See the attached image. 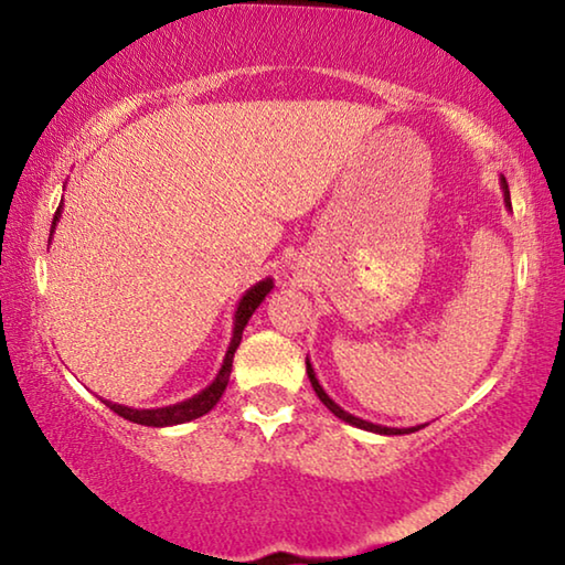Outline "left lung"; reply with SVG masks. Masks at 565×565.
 I'll use <instances>...</instances> for the list:
<instances>
[{"label":"left lung","instance_id":"8db88e82","mask_svg":"<svg viewBox=\"0 0 565 565\" xmlns=\"http://www.w3.org/2000/svg\"><path fill=\"white\" fill-rule=\"evenodd\" d=\"M501 189H503V202H505V206L511 209V194H509V184H505V179L501 177ZM306 374H309V381H311V386H313V391H317V396L321 398V404L327 406L333 416H339L341 420H347V424H351V426H356V428H363V431H371V434H381V436H401V434H414V431H418L420 426H414V428H388V426H379V424H371V420H363V418H359V416H353V414H349V411H343L337 401H333L327 391H323V386L319 384V379H317V371H313V366H311V361L306 359Z\"/></svg>","mask_w":565,"mask_h":565}]
</instances>
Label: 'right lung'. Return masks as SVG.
Instances as JSON below:
<instances>
[{
    "label": "right lung",
    "mask_w": 565,
    "mask_h": 565,
    "mask_svg": "<svg viewBox=\"0 0 565 565\" xmlns=\"http://www.w3.org/2000/svg\"><path fill=\"white\" fill-rule=\"evenodd\" d=\"M62 216V204L56 209V214L52 218V232L50 238L56 228V222H60ZM274 289V279H264L259 284H254L252 289H248L242 299L236 303V311H234V331H232V341H228V349H226V356L222 369H218L216 379L209 384L204 391H199L196 396H191L186 401H179V404H171V406H161V408H131V406H121V404H114V401H104L114 414H119L121 418L131 420V424H141V426H154V428H164V426H177V424H186V420H194L199 416H204L212 411L218 398H222L224 388L228 384V376H232V363H234V353L238 349V343H242V333L244 327L252 319V313L259 309V303L266 299V294Z\"/></svg>",
    "instance_id": "right-lung-1"
}]
</instances>
